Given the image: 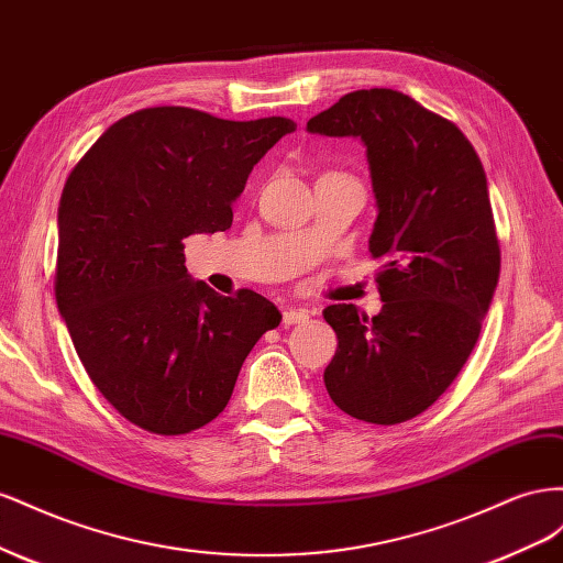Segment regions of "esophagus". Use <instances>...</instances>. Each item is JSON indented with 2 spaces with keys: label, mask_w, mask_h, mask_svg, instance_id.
Masks as SVG:
<instances>
[{
  "label": "esophagus",
  "mask_w": 563,
  "mask_h": 563,
  "mask_svg": "<svg viewBox=\"0 0 563 563\" xmlns=\"http://www.w3.org/2000/svg\"><path fill=\"white\" fill-rule=\"evenodd\" d=\"M309 320V311L307 309H292V307H287L285 311H283V323L285 325H299V323H307Z\"/></svg>",
  "instance_id": "34e87169"
}]
</instances>
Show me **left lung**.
Instances as JSON below:
<instances>
[{"label": "left lung", "mask_w": 563, "mask_h": 563, "mask_svg": "<svg viewBox=\"0 0 563 563\" xmlns=\"http://www.w3.org/2000/svg\"><path fill=\"white\" fill-rule=\"evenodd\" d=\"M307 130L365 143L379 207L371 252L384 260L379 316L323 311L336 334L325 389L356 420H412L467 363L500 278L484 165L455 122L394 89L351 91Z\"/></svg>", "instance_id": "1"}]
</instances>
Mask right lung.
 <instances>
[{"instance_id": "obj_1", "label": "right lung", "mask_w": 563, "mask_h": 563, "mask_svg": "<svg viewBox=\"0 0 563 563\" xmlns=\"http://www.w3.org/2000/svg\"><path fill=\"white\" fill-rule=\"evenodd\" d=\"M297 124L157 106L110 124L63 186L54 292L93 387L132 424L179 437L229 406L280 311L223 297L184 266V240L227 231L252 167Z\"/></svg>"}]
</instances>
